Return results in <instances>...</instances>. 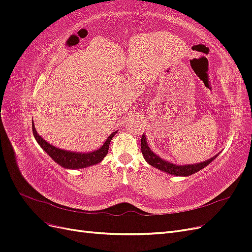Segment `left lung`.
I'll return each instance as SVG.
<instances>
[{"instance_id": "1", "label": "left lung", "mask_w": 252, "mask_h": 252, "mask_svg": "<svg viewBox=\"0 0 252 252\" xmlns=\"http://www.w3.org/2000/svg\"><path fill=\"white\" fill-rule=\"evenodd\" d=\"M141 149H142V154L149 165H151L155 168H158V170L164 171L168 174L172 175H178V177H188V175H191L197 171H200L203 169L204 167L209 165L213 159L217 158L213 157L207 161H204L199 164H192V165H175L172 164L169 161H166V159H163L162 158H159L157 154H155L152 149L149 147L147 138L146 135L143 134L142 139H141Z\"/></svg>"}]
</instances>
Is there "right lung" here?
I'll return each instance as SVG.
<instances>
[{"label": "right lung", "instance_id": "right-lung-1", "mask_svg": "<svg viewBox=\"0 0 252 252\" xmlns=\"http://www.w3.org/2000/svg\"><path fill=\"white\" fill-rule=\"evenodd\" d=\"M32 132L34 139L36 140L37 144L40 145L42 149L46 152V154L60 166H62L65 169H82L86 168V167L93 166L100 163L102 159L106 157L109 149V144L112 138L118 131L112 132L105 143L102 145L101 148H98L94 151L86 152V154H82V152H73V151H67L64 149H60L58 147L52 146L48 142L45 141L42 136L36 132V129L33 124L32 120Z\"/></svg>", "mask_w": 252, "mask_h": 252}]
</instances>
